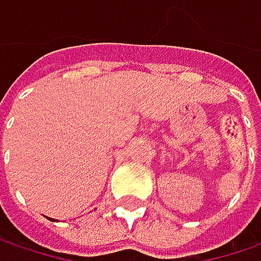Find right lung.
Returning <instances> with one entry per match:
<instances>
[{
    "label": "right lung",
    "instance_id": "obj_1",
    "mask_svg": "<svg viewBox=\"0 0 261 261\" xmlns=\"http://www.w3.org/2000/svg\"><path fill=\"white\" fill-rule=\"evenodd\" d=\"M49 219H50V218H49ZM50 221H52V219H50Z\"/></svg>",
    "mask_w": 261,
    "mask_h": 261
}]
</instances>
